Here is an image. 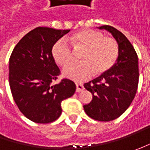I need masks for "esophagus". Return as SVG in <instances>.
I'll return each mask as SVG.
<instances>
[{"mask_svg":"<svg viewBox=\"0 0 150 150\" xmlns=\"http://www.w3.org/2000/svg\"><path fill=\"white\" fill-rule=\"evenodd\" d=\"M76 87H77V88H76V91L77 92H81V91H83L84 89V87H83V84L82 83H76Z\"/></svg>","mask_w":150,"mask_h":150,"instance_id":"34e87169","label":"esophagus"}]
</instances>
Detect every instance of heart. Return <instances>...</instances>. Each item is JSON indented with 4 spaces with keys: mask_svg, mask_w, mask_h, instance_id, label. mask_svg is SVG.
Segmentation results:
<instances>
[{
    "mask_svg": "<svg viewBox=\"0 0 150 150\" xmlns=\"http://www.w3.org/2000/svg\"><path fill=\"white\" fill-rule=\"evenodd\" d=\"M69 42L75 51L82 50L79 54L81 62L67 67L63 75L73 80H83L94 75L107 72L118 59L119 48L117 41L104 37L101 32L85 29L72 35ZM52 54L57 64L66 67L73 58L72 51L64 39L58 40L52 46Z\"/></svg>",
    "mask_w": 150,
    "mask_h": 150,
    "instance_id": "obj_1",
    "label": "heart"
}]
</instances>
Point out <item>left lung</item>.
<instances>
[{
    "label": "left lung",
    "mask_w": 150,
    "mask_h": 150,
    "mask_svg": "<svg viewBox=\"0 0 150 150\" xmlns=\"http://www.w3.org/2000/svg\"><path fill=\"white\" fill-rule=\"evenodd\" d=\"M98 28L112 34L119 52L115 64L108 72L84 83L93 98L83 108L91 118L108 122L121 116L135 97L139 78V61L133 45L122 32L108 25Z\"/></svg>",
    "instance_id": "left-lung-1"
}]
</instances>
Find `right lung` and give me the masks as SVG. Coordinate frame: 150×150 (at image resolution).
<instances>
[{
    "label": "right lung",
    "instance_id": "add662e5",
    "mask_svg": "<svg viewBox=\"0 0 150 150\" xmlns=\"http://www.w3.org/2000/svg\"><path fill=\"white\" fill-rule=\"evenodd\" d=\"M70 30L37 27L16 45L9 60V84L15 103L24 116L38 124H48L60 117L62 101L72 97L75 83L60 74L52 48Z\"/></svg>",
    "mask_w": 150,
    "mask_h": 150
}]
</instances>
